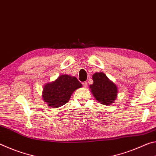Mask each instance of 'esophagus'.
Returning <instances> with one entry per match:
<instances>
[{
    "mask_svg": "<svg viewBox=\"0 0 156 156\" xmlns=\"http://www.w3.org/2000/svg\"><path fill=\"white\" fill-rule=\"evenodd\" d=\"M83 85L84 87H87V82H83Z\"/></svg>",
    "mask_w": 156,
    "mask_h": 156,
    "instance_id": "34e87169",
    "label": "esophagus"
}]
</instances>
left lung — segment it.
Masks as SVG:
<instances>
[{
    "mask_svg": "<svg viewBox=\"0 0 156 156\" xmlns=\"http://www.w3.org/2000/svg\"><path fill=\"white\" fill-rule=\"evenodd\" d=\"M94 83L89 85L91 92L100 104L110 105L116 100L118 87L103 72H96L92 76Z\"/></svg>",
    "mask_w": 156,
    "mask_h": 156,
    "instance_id": "1",
    "label": "left lung"
}]
</instances>
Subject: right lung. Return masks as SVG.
Returning a JSON list of instances; mask_svg holds the SVG:
<instances>
[{"mask_svg":"<svg viewBox=\"0 0 156 156\" xmlns=\"http://www.w3.org/2000/svg\"><path fill=\"white\" fill-rule=\"evenodd\" d=\"M82 86L74 76L60 75L55 80L44 84L42 96L48 106L58 108L69 102L73 92Z\"/></svg>","mask_w":156,"mask_h":156,"instance_id":"add662e5","label":"right lung"}]
</instances>
